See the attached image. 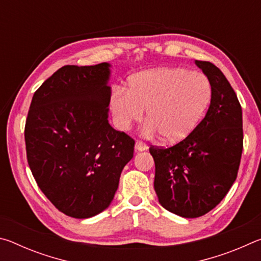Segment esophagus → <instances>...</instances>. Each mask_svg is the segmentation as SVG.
Wrapping results in <instances>:
<instances>
[{"mask_svg": "<svg viewBox=\"0 0 261 261\" xmlns=\"http://www.w3.org/2000/svg\"><path fill=\"white\" fill-rule=\"evenodd\" d=\"M148 148V146L145 143H141V141H136L135 144V149L137 152H143V151H146Z\"/></svg>", "mask_w": 261, "mask_h": 261, "instance_id": "1", "label": "esophagus"}]
</instances>
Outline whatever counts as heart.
Here are the masks:
<instances>
[{
    "label": "heart",
    "instance_id": "b5f03b06",
    "mask_svg": "<svg viewBox=\"0 0 261 261\" xmlns=\"http://www.w3.org/2000/svg\"><path fill=\"white\" fill-rule=\"evenodd\" d=\"M212 86L205 74L179 68H159L132 76L127 90L116 87L109 96L115 125L126 131L144 117L146 136L161 135L175 144L192 134L212 100Z\"/></svg>",
    "mask_w": 261,
    "mask_h": 261
}]
</instances>
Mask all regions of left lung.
Returning <instances> with one entry per match:
<instances>
[{
	"instance_id": "obj_1",
	"label": "left lung",
	"mask_w": 261,
	"mask_h": 261,
	"mask_svg": "<svg viewBox=\"0 0 261 261\" xmlns=\"http://www.w3.org/2000/svg\"><path fill=\"white\" fill-rule=\"evenodd\" d=\"M208 79L212 100L205 117L184 140L151 147L154 190L163 208L182 218L212 211L237 177L243 151L242 107L235 91L213 63L194 61Z\"/></svg>"
}]
</instances>
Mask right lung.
I'll return each mask as SVG.
<instances>
[{
	"label": "right lung",
	"instance_id": "1",
	"mask_svg": "<svg viewBox=\"0 0 261 261\" xmlns=\"http://www.w3.org/2000/svg\"><path fill=\"white\" fill-rule=\"evenodd\" d=\"M109 63L65 65L35 92L25 124L30 169L57 210L74 219L113 201L135 140L108 122Z\"/></svg>",
	"mask_w": 261,
	"mask_h": 261
}]
</instances>
